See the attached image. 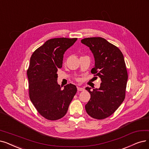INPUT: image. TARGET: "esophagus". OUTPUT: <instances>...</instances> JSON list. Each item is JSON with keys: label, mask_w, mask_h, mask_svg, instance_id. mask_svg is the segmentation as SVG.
<instances>
[{"label": "esophagus", "mask_w": 149, "mask_h": 149, "mask_svg": "<svg viewBox=\"0 0 149 149\" xmlns=\"http://www.w3.org/2000/svg\"><path fill=\"white\" fill-rule=\"evenodd\" d=\"M77 88H78V91H83L84 90V88L81 87H77Z\"/></svg>", "instance_id": "34e87169"}]
</instances>
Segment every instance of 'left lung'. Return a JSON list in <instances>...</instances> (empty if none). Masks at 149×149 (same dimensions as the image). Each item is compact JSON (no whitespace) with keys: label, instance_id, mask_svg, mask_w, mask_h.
<instances>
[{"label":"left lung","instance_id":"obj_1","mask_svg":"<svg viewBox=\"0 0 149 149\" xmlns=\"http://www.w3.org/2000/svg\"><path fill=\"white\" fill-rule=\"evenodd\" d=\"M81 43L89 47L95 58L91 73L102 80L99 88H86L91 99L85 108L92 118L104 119L111 116L125 98L128 73L123 55L117 46L102 37L86 38Z\"/></svg>","mask_w":149,"mask_h":149}]
</instances>
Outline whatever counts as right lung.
Here are the masks:
<instances>
[{"instance_id":"obj_1","label":"right lung","mask_w":149,"mask_h":149,"mask_svg":"<svg viewBox=\"0 0 149 149\" xmlns=\"http://www.w3.org/2000/svg\"><path fill=\"white\" fill-rule=\"evenodd\" d=\"M76 38H56L46 41L35 50L27 71L30 100L39 114L49 120L62 118L77 92L67 84L62 89L57 84V71L62 67L65 52Z\"/></svg>"}]
</instances>
